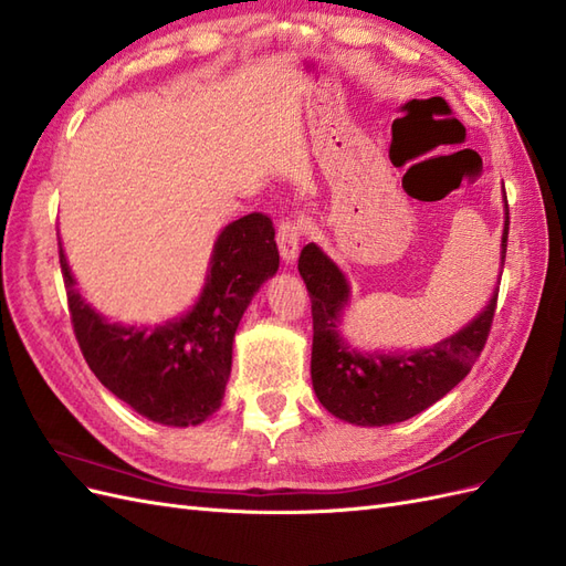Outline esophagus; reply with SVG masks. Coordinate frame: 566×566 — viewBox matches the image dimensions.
Wrapping results in <instances>:
<instances>
[{
  "instance_id": "34e87169",
  "label": "esophagus",
  "mask_w": 566,
  "mask_h": 566,
  "mask_svg": "<svg viewBox=\"0 0 566 566\" xmlns=\"http://www.w3.org/2000/svg\"><path fill=\"white\" fill-rule=\"evenodd\" d=\"M302 235H304V224L300 219H283L279 224L276 241H279V250H281V256L285 262H295Z\"/></svg>"
}]
</instances>
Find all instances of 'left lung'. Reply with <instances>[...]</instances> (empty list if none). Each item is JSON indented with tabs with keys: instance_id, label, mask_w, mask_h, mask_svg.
Here are the masks:
<instances>
[{
	"instance_id": "8db88e82",
	"label": "left lung",
	"mask_w": 566,
	"mask_h": 566,
	"mask_svg": "<svg viewBox=\"0 0 566 566\" xmlns=\"http://www.w3.org/2000/svg\"><path fill=\"white\" fill-rule=\"evenodd\" d=\"M507 214L505 198L501 266L507 252ZM297 269L312 297V382L316 397L335 418L364 427L403 422L447 397L482 354L499 302L495 287L482 314L430 349L361 354L352 349L337 331L339 314L349 300V285L335 262L310 243L302 248Z\"/></svg>"
}]
</instances>
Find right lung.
I'll list each match as a JSON object with an SVG mask.
<instances>
[{
	"instance_id": "1",
	"label": "right lung",
	"mask_w": 566,
	"mask_h": 566,
	"mask_svg": "<svg viewBox=\"0 0 566 566\" xmlns=\"http://www.w3.org/2000/svg\"><path fill=\"white\" fill-rule=\"evenodd\" d=\"M59 260L77 345L101 385L153 422L188 427L221 406L238 323L281 256L271 217L235 219L217 238L193 310L156 328L108 323L80 297L63 248Z\"/></svg>"
}]
</instances>
